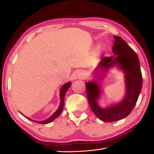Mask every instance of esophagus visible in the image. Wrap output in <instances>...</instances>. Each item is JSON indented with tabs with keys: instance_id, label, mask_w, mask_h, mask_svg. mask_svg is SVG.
Wrapping results in <instances>:
<instances>
[{
	"instance_id": "esophagus-1",
	"label": "esophagus",
	"mask_w": 154,
	"mask_h": 154,
	"mask_svg": "<svg viewBox=\"0 0 154 154\" xmlns=\"http://www.w3.org/2000/svg\"><path fill=\"white\" fill-rule=\"evenodd\" d=\"M77 77L80 79H84L85 78V75L83 71H79L77 73Z\"/></svg>"
}]
</instances>
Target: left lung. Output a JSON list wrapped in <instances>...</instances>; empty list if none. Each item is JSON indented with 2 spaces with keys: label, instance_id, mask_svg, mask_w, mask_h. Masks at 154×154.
Masks as SVG:
<instances>
[{
  "label": "left lung",
  "instance_id": "obj_1",
  "mask_svg": "<svg viewBox=\"0 0 154 154\" xmlns=\"http://www.w3.org/2000/svg\"><path fill=\"white\" fill-rule=\"evenodd\" d=\"M114 39L112 51L116 56L103 58L94 68V79L85 83L91 110L98 119L106 122L119 120L128 116L136 105L142 87L138 55L122 38L114 35ZM113 67H118L125 74L126 93L120 102L102 107L98 104L103 92L102 81L107 72Z\"/></svg>",
  "mask_w": 154,
  "mask_h": 154
}]
</instances>
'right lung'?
Listing matches in <instances>:
<instances>
[{"instance_id": "add662e5", "label": "right lung", "mask_w": 154, "mask_h": 154, "mask_svg": "<svg viewBox=\"0 0 154 154\" xmlns=\"http://www.w3.org/2000/svg\"><path fill=\"white\" fill-rule=\"evenodd\" d=\"M71 81H69V82L65 83L63 86H62L60 88V106H59L58 109H57V110L55 111V112L52 114L48 118V119H45L44 120H32L30 118H28V116H24V114H23L22 112H20L23 116L24 117L26 118L27 119L30 120L32 122H34L35 123H38V124H48V123H50L52 121H54L56 118H57L60 115L62 110H63V106H64V99H65V94H66L67 90L69 89V88L71 86Z\"/></svg>"}]
</instances>
